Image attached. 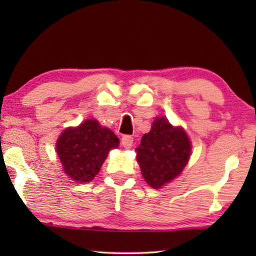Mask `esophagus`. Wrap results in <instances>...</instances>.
Segmentation results:
<instances>
[{
    "label": "esophagus",
    "instance_id": "obj_1",
    "mask_svg": "<svg viewBox=\"0 0 256 256\" xmlns=\"http://www.w3.org/2000/svg\"><path fill=\"white\" fill-rule=\"evenodd\" d=\"M132 141H134V138H132L130 135H124L121 138V144L127 149L130 148L132 146Z\"/></svg>",
    "mask_w": 256,
    "mask_h": 256
}]
</instances>
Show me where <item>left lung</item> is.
Here are the masks:
<instances>
[{
	"instance_id": "obj_1",
	"label": "left lung",
	"mask_w": 256,
	"mask_h": 256,
	"mask_svg": "<svg viewBox=\"0 0 256 256\" xmlns=\"http://www.w3.org/2000/svg\"><path fill=\"white\" fill-rule=\"evenodd\" d=\"M136 152L146 182L158 188L182 172L190 158L191 144L183 129L174 128L166 118H157Z\"/></svg>"
}]
</instances>
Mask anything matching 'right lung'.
Masks as SVG:
<instances>
[{
    "label": "right lung",
    "instance_id": "right-lung-1",
    "mask_svg": "<svg viewBox=\"0 0 256 256\" xmlns=\"http://www.w3.org/2000/svg\"><path fill=\"white\" fill-rule=\"evenodd\" d=\"M118 138L110 129L96 120H86L79 127L68 128L57 141V154L68 177L87 183L99 172L108 152L116 148Z\"/></svg>",
    "mask_w": 256,
    "mask_h": 256
}]
</instances>
